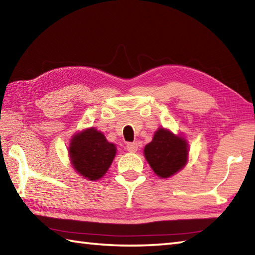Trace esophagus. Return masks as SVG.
<instances>
[{
    "label": "esophagus",
    "instance_id": "obj_1",
    "mask_svg": "<svg viewBox=\"0 0 255 255\" xmlns=\"http://www.w3.org/2000/svg\"><path fill=\"white\" fill-rule=\"evenodd\" d=\"M126 149L129 152H134V151H137L138 144H137V142H129V143H127Z\"/></svg>",
    "mask_w": 255,
    "mask_h": 255
}]
</instances>
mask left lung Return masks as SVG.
Masks as SVG:
<instances>
[{
	"instance_id": "obj_1",
	"label": "left lung",
	"mask_w": 255,
	"mask_h": 255,
	"mask_svg": "<svg viewBox=\"0 0 255 255\" xmlns=\"http://www.w3.org/2000/svg\"><path fill=\"white\" fill-rule=\"evenodd\" d=\"M143 151L148 163L160 178L171 177L187 162L186 140L163 128L158 129L152 141L144 147Z\"/></svg>"
}]
</instances>
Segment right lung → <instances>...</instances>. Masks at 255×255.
<instances>
[{
  "instance_id": "add662e5",
  "label": "right lung",
  "mask_w": 255,
  "mask_h": 255,
  "mask_svg": "<svg viewBox=\"0 0 255 255\" xmlns=\"http://www.w3.org/2000/svg\"><path fill=\"white\" fill-rule=\"evenodd\" d=\"M72 163L78 173L89 180L102 178L114 160L116 147L95 128L75 134L69 146Z\"/></svg>"
}]
</instances>
